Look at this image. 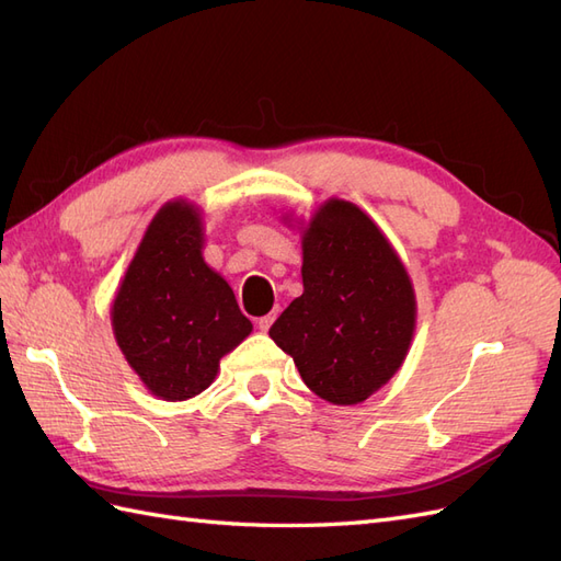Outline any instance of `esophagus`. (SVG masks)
<instances>
[{"instance_id":"1","label":"esophagus","mask_w":561,"mask_h":561,"mask_svg":"<svg viewBox=\"0 0 561 561\" xmlns=\"http://www.w3.org/2000/svg\"><path fill=\"white\" fill-rule=\"evenodd\" d=\"M276 313H278V309L274 311V313H268V316H262L260 321H256V328H260L262 332H266L271 325H274V321H276Z\"/></svg>"}]
</instances>
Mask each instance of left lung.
<instances>
[{"mask_svg": "<svg viewBox=\"0 0 561 561\" xmlns=\"http://www.w3.org/2000/svg\"><path fill=\"white\" fill-rule=\"evenodd\" d=\"M301 283L268 335L290 354L305 385L354 405L403 366L415 332L413 280L366 211L330 198L301 226Z\"/></svg>", "mask_w": 561, "mask_h": 561, "instance_id": "left-lung-1", "label": "left lung"}]
</instances>
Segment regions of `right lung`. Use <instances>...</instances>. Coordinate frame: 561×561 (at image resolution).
<instances>
[{
	"label": "right lung",
	"mask_w": 561,
	"mask_h": 561,
	"mask_svg": "<svg viewBox=\"0 0 561 561\" xmlns=\"http://www.w3.org/2000/svg\"><path fill=\"white\" fill-rule=\"evenodd\" d=\"M203 211L164 203L150 219L111 307L113 335L146 389L186 401L215 382L219 360L252 323L231 285L203 260Z\"/></svg>",
	"instance_id": "obj_1"
}]
</instances>
